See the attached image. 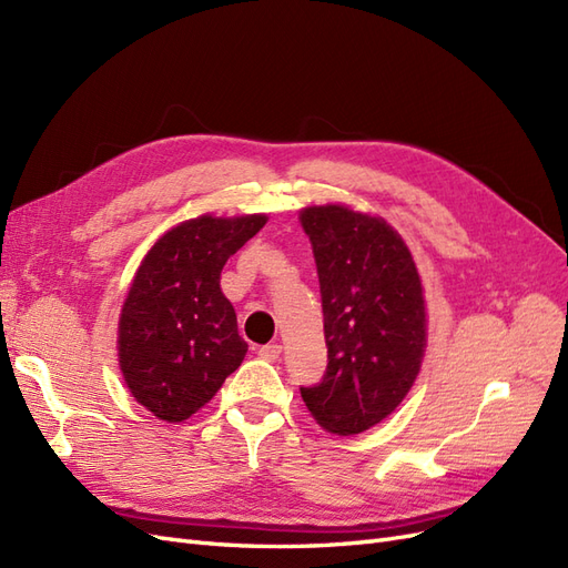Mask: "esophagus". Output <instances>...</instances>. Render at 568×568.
<instances>
[{"label": "esophagus", "instance_id": "esophagus-1", "mask_svg": "<svg viewBox=\"0 0 568 568\" xmlns=\"http://www.w3.org/2000/svg\"><path fill=\"white\" fill-rule=\"evenodd\" d=\"M257 355L267 359V363H274V359H280V355H282V346L280 343H267V346L257 348Z\"/></svg>", "mask_w": 568, "mask_h": 568}]
</instances>
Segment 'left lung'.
<instances>
[{
	"mask_svg": "<svg viewBox=\"0 0 568 568\" xmlns=\"http://www.w3.org/2000/svg\"><path fill=\"white\" fill-rule=\"evenodd\" d=\"M311 236L326 341V372L303 403L336 436L386 419L415 384L426 348L419 272L386 220L346 205L301 211Z\"/></svg>",
	"mask_w": 568,
	"mask_h": 568,
	"instance_id": "1",
	"label": "left lung"
}]
</instances>
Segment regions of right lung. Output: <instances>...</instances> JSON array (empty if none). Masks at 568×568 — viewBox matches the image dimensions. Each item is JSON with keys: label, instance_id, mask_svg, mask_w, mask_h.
Returning a JSON list of instances; mask_svg holds the SVG:
<instances>
[{"label": "right lung", "instance_id": "1", "mask_svg": "<svg viewBox=\"0 0 568 568\" xmlns=\"http://www.w3.org/2000/svg\"><path fill=\"white\" fill-rule=\"evenodd\" d=\"M265 222V215L186 220L136 270L118 322V357L134 400L153 417L189 419L242 365L248 346L220 272Z\"/></svg>", "mask_w": 568, "mask_h": 568}]
</instances>
